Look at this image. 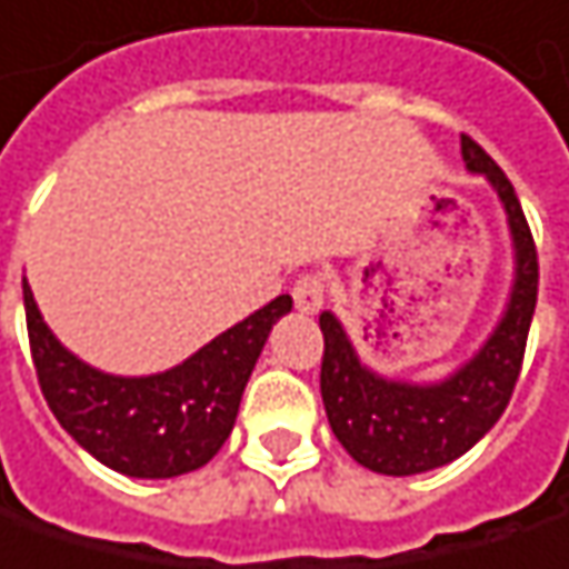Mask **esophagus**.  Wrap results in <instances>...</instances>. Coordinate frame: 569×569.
<instances>
[{
  "label": "esophagus",
  "mask_w": 569,
  "mask_h": 569,
  "mask_svg": "<svg viewBox=\"0 0 569 569\" xmlns=\"http://www.w3.org/2000/svg\"><path fill=\"white\" fill-rule=\"evenodd\" d=\"M292 299H296V309L312 316L321 309L325 302V280L318 273H302L296 283H292Z\"/></svg>",
  "instance_id": "esophagus-1"
}]
</instances>
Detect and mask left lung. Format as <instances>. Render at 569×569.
<instances>
[{
	"label": "left lung",
	"mask_w": 569,
	"mask_h": 569,
	"mask_svg": "<svg viewBox=\"0 0 569 569\" xmlns=\"http://www.w3.org/2000/svg\"><path fill=\"white\" fill-rule=\"evenodd\" d=\"M460 153L467 170L483 177L499 196L516 251L509 302L480 351L445 380H396L360 360L335 312L318 316L325 335L321 402L328 425L360 467L386 477H412L445 467L470 451L499 421L516 389L538 302V251L516 189L473 138H460Z\"/></svg>",
	"instance_id": "obj_1"
}]
</instances>
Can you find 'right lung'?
<instances>
[{"mask_svg": "<svg viewBox=\"0 0 569 569\" xmlns=\"http://www.w3.org/2000/svg\"><path fill=\"white\" fill-rule=\"evenodd\" d=\"M24 318L41 392L63 431L109 470L170 480L206 467L228 441L244 386L273 325L292 309L277 296L183 363L151 377H118L67 351L41 316L28 280Z\"/></svg>", "mask_w": 569, "mask_h": 569, "instance_id": "obj_1", "label": "right lung"}]
</instances>
